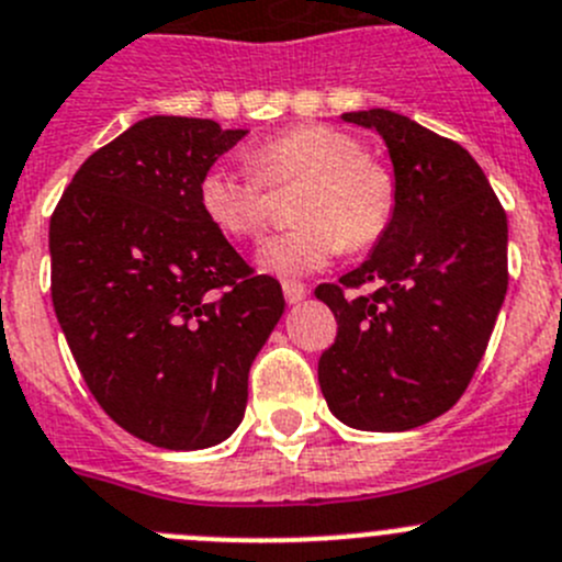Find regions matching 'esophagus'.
<instances>
[{
  "label": "esophagus",
  "instance_id": "1",
  "mask_svg": "<svg viewBox=\"0 0 562 562\" xmlns=\"http://www.w3.org/2000/svg\"><path fill=\"white\" fill-rule=\"evenodd\" d=\"M282 293H285L288 305H296V302H302V299L307 296V285H305V282L285 280V282H282Z\"/></svg>",
  "mask_w": 562,
  "mask_h": 562
}]
</instances>
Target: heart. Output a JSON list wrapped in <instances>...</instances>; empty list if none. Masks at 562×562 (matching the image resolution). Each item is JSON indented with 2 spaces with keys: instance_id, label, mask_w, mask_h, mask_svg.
<instances>
[{
  "instance_id": "obj_1",
  "label": "heart",
  "mask_w": 562,
  "mask_h": 562,
  "mask_svg": "<svg viewBox=\"0 0 562 562\" xmlns=\"http://www.w3.org/2000/svg\"><path fill=\"white\" fill-rule=\"evenodd\" d=\"M248 171L210 166L196 188L204 218L233 240H255L271 218L265 191H293L296 227L260 249V266L296 277L324 269L340 249L380 244L396 213V180L366 155L355 135L329 124H299L260 140L244 155Z\"/></svg>"
}]
</instances>
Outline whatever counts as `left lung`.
I'll return each mask as SVG.
<instances>
[{
  "mask_svg": "<svg viewBox=\"0 0 562 562\" xmlns=\"http://www.w3.org/2000/svg\"><path fill=\"white\" fill-rule=\"evenodd\" d=\"M344 119L387 144L396 213L360 269L316 288L338 322L318 385L349 427L402 432L447 413L485 355L507 293V216L454 140L382 108Z\"/></svg>",
  "mask_w": 562,
  "mask_h": 562,
  "instance_id": "8db88e82",
  "label": "left lung"
}]
</instances>
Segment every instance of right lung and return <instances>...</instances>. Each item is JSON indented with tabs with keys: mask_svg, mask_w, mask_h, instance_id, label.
<instances>
[{
	"mask_svg": "<svg viewBox=\"0 0 562 562\" xmlns=\"http://www.w3.org/2000/svg\"><path fill=\"white\" fill-rule=\"evenodd\" d=\"M246 130L151 115L93 151L49 222L52 305L88 391L135 438L216 447L246 411L249 366L285 311L204 218V171Z\"/></svg>",
	"mask_w": 562,
	"mask_h": 562,
	"instance_id": "add662e5",
	"label": "right lung"
}]
</instances>
